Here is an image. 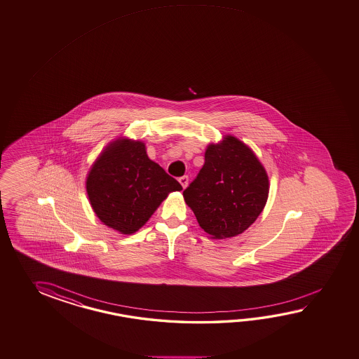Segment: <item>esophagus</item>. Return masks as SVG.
<instances>
[{"label":"esophagus","mask_w":359,"mask_h":359,"mask_svg":"<svg viewBox=\"0 0 359 359\" xmlns=\"http://www.w3.org/2000/svg\"><path fill=\"white\" fill-rule=\"evenodd\" d=\"M178 181L181 183V186H182L183 189H186L187 184H189V176L181 177Z\"/></svg>","instance_id":"34e87169"}]
</instances>
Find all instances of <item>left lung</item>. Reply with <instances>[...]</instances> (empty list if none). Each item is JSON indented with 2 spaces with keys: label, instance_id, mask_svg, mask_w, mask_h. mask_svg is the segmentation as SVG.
Listing matches in <instances>:
<instances>
[{
  "label": "left lung",
  "instance_id": "1",
  "mask_svg": "<svg viewBox=\"0 0 359 359\" xmlns=\"http://www.w3.org/2000/svg\"><path fill=\"white\" fill-rule=\"evenodd\" d=\"M269 196V177L252 149L232 135L209 144L205 163L183 191L198 225L212 239L245 232L260 215Z\"/></svg>",
  "mask_w": 359,
  "mask_h": 359
}]
</instances>
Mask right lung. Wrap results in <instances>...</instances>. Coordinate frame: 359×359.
<instances>
[{
    "label": "right lung",
    "mask_w": 359,
    "mask_h": 359,
    "mask_svg": "<svg viewBox=\"0 0 359 359\" xmlns=\"http://www.w3.org/2000/svg\"><path fill=\"white\" fill-rule=\"evenodd\" d=\"M182 186L149 159L145 144L118 137L99 154L86 177V194L103 224L137 232L170 192Z\"/></svg>",
    "instance_id": "obj_1"
}]
</instances>
